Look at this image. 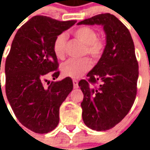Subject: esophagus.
Masks as SVG:
<instances>
[{"label":"esophagus","mask_w":150,"mask_h":150,"mask_svg":"<svg viewBox=\"0 0 150 150\" xmlns=\"http://www.w3.org/2000/svg\"><path fill=\"white\" fill-rule=\"evenodd\" d=\"M73 85H74V88H79L78 81H77V80H75V79H74V80H73Z\"/></svg>","instance_id":"esophagus-1"}]
</instances>
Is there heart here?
I'll return each instance as SVG.
<instances>
[{
    "mask_svg": "<svg viewBox=\"0 0 150 150\" xmlns=\"http://www.w3.org/2000/svg\"><path fill=\"white\" fill-rule=\"evenodd\" d=\"M73 35L85 45L84 54H88L92 59H99L104 50V41L97 38V32L89 26H81L73 31ZM67 37L65 34H59L54 40L53 50L59 59H63L66 54ZM91 62L88 58L82 59H71L63 62L60 70L63 76L70 78H79L91 69Z\"/></svg>",
    "mask_w": 150,
    "mask_h": 150,
    "instance_id": "obj_1",
    "label": "heart"
}]
</instances>
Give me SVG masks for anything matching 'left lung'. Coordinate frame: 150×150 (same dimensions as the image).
Returning a JSON list of instances; mask_svg holds the SVG:
<instances>
[{
	"mask_svg": "<svg viewBox=\"0 0 150 150\" xmlns=\"http://www.w3.org/2000/svg\"><path fill=\"white\" fill-rule=\"evenodd\" d=\"M78 25H101L106 46L101 58L79 86L83 93L82 116L88 128L105 131L113 128L129 113L135 100L138 62L134 43L125 25L110 13H102ZM101 83L97 88L91 84Z\"/></svg>",
	"mask_w": 150,
	"mask_h": 150,
	"instance_id": "left-lung-1",
	"label": "left lung"
}]
</instances>
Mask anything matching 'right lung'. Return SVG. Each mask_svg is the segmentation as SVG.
I'll return each mask as SVG.
<instances>
[{"instance_id":"1","label":"right lung","mask_w":150,"mask_h":150,"mask_svg":"<svg viewBox=\"0 0 150 150\" xmlns=\"http://www.w3.org/2000/svg\"><path fill=\"white\" fill-rule=\"evenodd\" d=\"M76 21H60L34 16L17 32L5 61V93L17 119L37 133H47L58 125L59 108L73 89L70 77L61 81L54 40ZM47 82L48 86L45 85Z\"/></svg>"}]
</instances>
